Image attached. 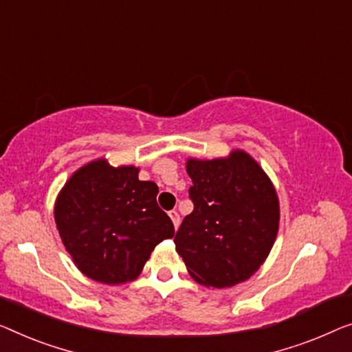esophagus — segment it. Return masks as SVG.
Masks as SVG:
<instances>
[{
    "label": "esophagus",
    "instance_id": "34e87169",
    "mask_svg": "<svg viewBox=\"0 0 352 352\" xmlns=\"http://www.w3.org/2000/svg\"><path fill=\"white\" fill-rule=\"evenodd\" d=\"M169 217H170V219H172V223H174L175 229H177L178 226H180V214L177 213V210H170Z\"/></svg>",
    "mask_w": 352,
    "mask_h": 352
}]
</instances>
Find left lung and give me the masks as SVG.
I'll return each mask as SVG.
<instances>
[{
  "label": "left lung",
  "mask_w": 352,
  "mask_h": 352,
  "mask_svg": "<svg viewBox=\"0 0 352 352\" xmlns=\"http://www.w3.org/2000/svg\"><path fill=\"white\" fill-rule=\"evenodd\" d=\"M194 210L175 248L199 285L230 287L254 274L276 239L280 204L274 183L243 150L228 158L186 161Z\"/></svg>",
  "instance_id": "8db88e82"
}]
</instances>
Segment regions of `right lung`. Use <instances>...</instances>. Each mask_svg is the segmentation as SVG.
I'll use <instances>...</instances> for the list:
<instances>
[{"label":"right lung","mask_w":352,"mask_h":352,"mask_svg":"<svg viewBox=\"0 0 352 352\" xmlns=\"http://www.w3.org/2000/svg\"><path fill=\"white\" fill-rule=\"evenodd\" d=\"M156 196V183L140 182L134 166L96 160L76 170L56 197L55 223L77 269L104 285L135 280L175 234Z\"/></svg>","instance_id":"right-lung-1"}]
</instances>
